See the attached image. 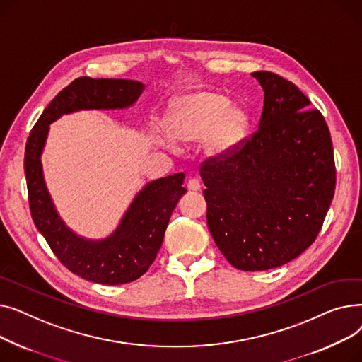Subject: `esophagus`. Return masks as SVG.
<instances>
[{
    "label": "esophagus",
    "mask_w": 362,
    "mask_h": 362,
    "mask_svg": "<svg viewBox=\"0 0 362 362\" xmlns=\"http://www.w3.org/2000/svg\"><path fill=\"white\" fill-rule=\"evenodd\" d=\"M201 183L198 179H189L187 180V191H199Z\"/></svg>",
    "instance_id": "34e87169"
}]
</instances>
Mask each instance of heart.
I'll list each match as a JSON object with an SVG mask.
<instances>
[{"label": "heart", "instance_id": "1", "mask_svg": "<svg viewBox=\"0 0 362 362\" xmlns=\"http://www.w3.org/2000/svg\"><path fill=\"white\" fill-rule=\"evenodd\" d=\"M218 92L204 90L180 98L165 119L168 136L187 142L202 136L211 154L235 145L248 129V116Z\"/></svg>", "mask_w": 362, "mask_h": 362}]
</instances>
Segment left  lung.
Instances as JSON below:
<instances>
[{
    "mask_svg": "<svg viewBox=\"0 0 362 362\" xmlns=\"http://www.w3.org/2000/svg\"><path fill=\"white\" fill-rule=\"evenodd\" d=\"M264 90L258 129L199 165L206 224L243 272L270 270L318 236L336 187L329 126L292 82L254 71Z\"/></svg>",
    "mask_w": 362,
    "mask_h": 362,
    "instance_id": "8db88e82",
    "label": "left lung"
}]
</instances>
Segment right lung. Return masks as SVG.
Listing matches in <instances>:
<instances>
[{
	"label": "right lung",
	"mask_w": 362,
	"mask_h": 362,
	"mask_svg": "<svg viewBox=\"0 0 362 362\" xmlns=\"http://www.w3.org/2000/svg\"><path fill=\"white\" fill-rule=\"evenodd\" d=\"M144 88L141 82L129 79H74L48 104L26 142L25 175L32 220L64 267L89 281L124 284L148 272L161 248L171 213L186 192L182 186L185 175L148 183L116 232L101 242L85 240L67 229L45 187L41 152L48 126L62 114L76 110L127 107L139 98Z\"/></svg>",
	"instance_id": "right-lung-1"
}]
</instances>
